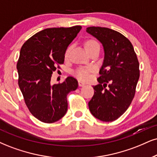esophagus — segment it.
I'll return each mask as SVG.
<instances>
[{
  "instance_id": "1",
  "label": "esophagus",
  "mask_w": 157,
  "mask_h": 157,
  "mask_svg": "<svg viewBox=\"0 0 157 157\" xmlns=\"http://www.w3.org/2000/svg\"><path fill=\"white\" fill-rule=\"evenodd\" d=\"M78 86H85V84L84 82H81V81H78Z\"/></svg>"
}]
</instances>
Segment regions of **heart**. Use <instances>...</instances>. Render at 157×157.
Segmentation results:
<instances>
[{
	"label": "heart",
	"instance_id": "obj_1",
	"mask_svg": "<svg viewBox=\"0 0 157 157\" xmlns=\"http://www.w3.org/2000/svg\"><path fill=\"white\" fill-rule=\"evenodd\" d=\"M97 46H100V44L95 39H89L85 43V47L86 50H90L92 48L97 47ZM72 49V46H69L67 48L65 52V57L67 58L69 57L70 52ZM93 71V67H78V68L75 69L73 71V75L76 77L77 78L81 81H87L90 78V73Z\"/></svg>",
	"mask_w": 157,
	"mask_h": 157
}]
</instances>
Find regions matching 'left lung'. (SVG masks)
I'll use <instances>...</instances> for the list:
<instances>
[{
  "instance_id": "obj_1",
  "label": "left lung",
  "mask_w": 157,
  "mask_h": 157,
  "mask_svg": "<svg viewBox=\"0 0 157 157\" xmlns=\"http://www.w3.org/2000/svg\"><path fill=\"white\" fill-rule=\"evenodd\" d=\"M86 32L98 38L105 51L103 64L89 102L92 115L102 121H113L129 107L140 77L139 62L132 44L116 30L90 27Z\"/></svg>"
}]
</instances>
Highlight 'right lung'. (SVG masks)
<instances>
[{
  "label": "right lung",
  "instance_id": "add662e5",
  "mask_svg": "<svg viewBox=\"0 0 157 157\" xmlns=\"http://www.w3.org/2000/svg\"><path fill=\"white\" fill-rule=\"evenodd\" d=\"M81 29L78 25L46 28L21 48L17 63L18 84L29 111L42 122L54 123L63 117L67 110V94L78 88V82L72 76L54 85L51 77L60 69L65 50Z\"/></svg>",
  "mask_w": 157,
  "mask_h": 157
}]
</instances>
